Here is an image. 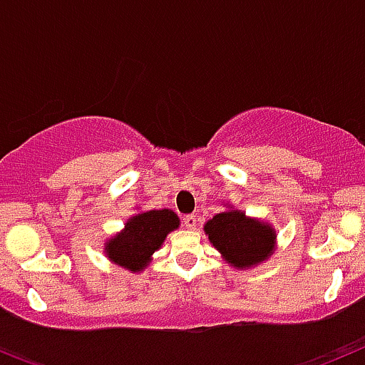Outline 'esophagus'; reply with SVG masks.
<instances>
[{
    "mask_svg": "<svg viewBox=\"0 0 365 365\" xmlns=\"http://www.w3.org/2000/svg\"><path fill=\"white\" fill-rule=\"evenodd\" d=\"M197 221H199V217L193 214L186 215V217L182 219V222H185V227L188 228V230H195V228H197Z\"/></svg>",
    "mask_w": 365,
    "mask_h": 365,
    "instance_id": "obj_1",
    "label": "esophagus"
}]
</instances>
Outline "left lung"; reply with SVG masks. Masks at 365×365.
<instances>
[{"instance_id": "left-lung-1", "label": "left lung", "mask_w": 365, "mask_h": 365, "mask_svg": "<svg viewBox=\"0 0 365 365\" xmlns=\"http://www.w3.org/2000/svg\"><path fill=\"white\" fill-rule=\"evenodd\" d=\"M210 243L222 259L235 269H248L272 256L276 232L270 225L250 219L240 210H227L214 215L205 225Z\"/></svg>"}]
</instances>
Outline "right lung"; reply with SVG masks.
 Returning a JSON list of instances; mask_svg holds the SVG:
<instances>
[{
  "instance_id": "1",
  "label": "right lung",
  "mask_w": 365,
  "mask_h": 365,
  "mask_svg": "<svg viewBox=\"0 0 365 365\" xmlns=\"http://www.w3.org/2000/svg\"><path fill=\"white\" fill-rule=\"evenodd\" d=\"M175 228H179L175 212L168 208L140 212L128 219L124 230L106 241V254L115 265L138 272L148 267L155 250Z\"/></svg>"
}]
</instances>
